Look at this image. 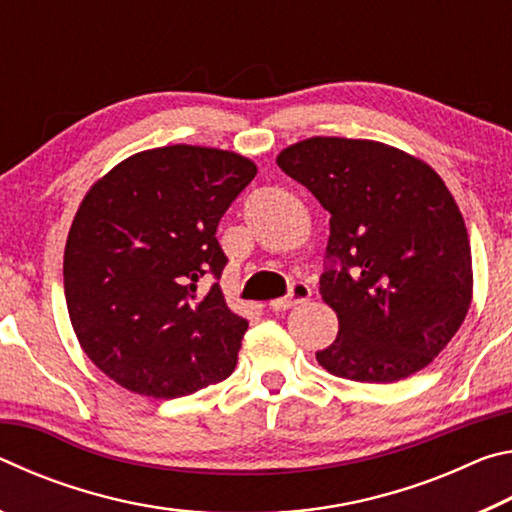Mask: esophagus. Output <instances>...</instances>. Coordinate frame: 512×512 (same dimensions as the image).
I'll list each match as a JSON object with an SVG mask.
<instances>
[{
  "label": "esophagus",
  "instance_id": "1",
  "mask_svg": "<svg viewBox=\"0 0 512 512\" xmlns=\"http://www.w3.org/2000/svg\"><path fill=\"white\" fill-rule=\"evenodd\" d=\"M309 298H311L309 284L302 282V280H296V282H293L291 287H289L287 296L271 300V302H268V307L275 309V311H284V309H291V307L300 305V302H305V300H309Z\"/></svg>",
  "mask_w": 512,
  "mask_h": 512
}]
</instances>
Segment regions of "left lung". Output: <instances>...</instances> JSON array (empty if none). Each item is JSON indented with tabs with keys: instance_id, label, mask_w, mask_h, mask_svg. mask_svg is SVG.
Listing matches in <instances>:
<instances>
[{
	"instance_id": "left-lung-1",
	"label": "left lung",
	"mask_w": 512,
	"mask_h": 512,
	"mask_svg": "<svg viewBox=\"0 0 512 512\" xmlns=\"http://www.w3.org/2000/svg\"><path fill=\"white\" fill-rule=\"evenodd\" d=\"M277 167L329 212L320 296L339 336L316 359L336 377L391 384L429 366L472 302V253L454 196L393 146L311 137Z\"/></svg>"
}]
</instances>
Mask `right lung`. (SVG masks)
<instances>
[{
	"mask_svg": "<svg viewBox=\"0 0 512 512\" xmlns=\"http://www.w3.org/2000/svg\"><path fill=\"white\" fill-rule=\"evenodd\" d=\"M255 173L237 153L176 144L131 155L85 194L65 300L81 348L119 386L173 400L235 370L248 320L223 300L216 228Z\"/></svg>",
	"mask_w": 512,
	"mask_h": 512,
	"instance_id": "add662e5",
	"label": "right lung"
}]
</instances>
